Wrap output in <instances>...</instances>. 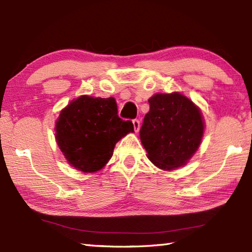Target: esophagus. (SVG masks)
I'll return each instance as SVG.
<instances>
[{
	"instance_id": "1",
	"label": "esophagus",
	"mask_w": 252,
	"mask_h": 252,
	"mask_svg": "<svg viewBox=\"0 0 252 252\" xmlns=\"http://www.w3.org/2000/svg\"><path fill=\"white\" fill-rule=\"evenodd\" d=\"M132 123H133V126H134V131L138 132L140 130V121L138 120V119H134L133 121H132Z\"/></svg>"
}]
</instances>
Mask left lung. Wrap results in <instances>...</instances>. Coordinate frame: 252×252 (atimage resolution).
I'll return each mask as SVG.
<instances>
[{"label": "left lung", "instance_id": "left-lung-1", "mask_svg": "<svg viewBox=\"0 0 252 252\" xmlns=\"http://www.w3.org/2000/svg\"><path fill=\"white\" fill-rule=\"evenodd\" d=\"M143 119L140 139L152 163L162 170L185 165L203 135V121L193 102L180 93L156 94Z\"/></svg>", "mask_w": 252, "mask_h": 252}]
</instances>
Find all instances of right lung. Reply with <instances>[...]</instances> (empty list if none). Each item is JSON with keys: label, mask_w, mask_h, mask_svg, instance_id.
<instances>
[{"label": "right lung", "mask_w": 252, "mask_h": 252, "mask_svg": "<svg viewBox=\"0 0 252 252\" xmlns=\"http://www.w3.org/2000/svg\"><path fill=\"white\" fill-rule=\"evenodd\" d=\"M57 142L67 162L83 172L99 171L113 155L116 143L133 123L122 120L113 97L82 95L60 113Z\"/></svg>", "instance_id": "1"}]
</instances>
